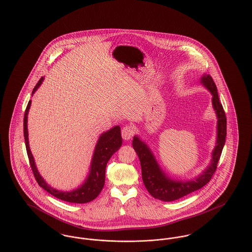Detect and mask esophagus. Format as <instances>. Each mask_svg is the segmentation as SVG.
Returning <instances> with one entry per match:
<instances>
[{"instance_id": "obj_1", "label": "esophagus", "mask_w": 252, "mask_h": 252, "mask_svg": "<svg viewBox=\"0 0 252 252\" xmlns=\"http://www.w3.org/2000/svg\"><path fill=\"white\" fill-rule=\"evenodd\" d=\"M135 128L131 125H126L122 128V137L124 140H129L133 136Z\"/></svg>"}]
</instances>
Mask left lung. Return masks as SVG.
<instances>
[{"mask_svg": "<svg viewBox=\"0 0 252 252\" xmlns=\"http://www.w3.org/2000/svg\"><path fill=\"white\" fill-rule=\"evenodd\" d=\"M201 83L207 88L212 95V105L217 115V142L212 151L211 163L205 171L198 177L190 181H179L170 179L161 169L153 153L148 145L140 140L138 136H134L132 146L136 151L142 167V178L144 185L148 192L154 198L164 202L178 200L189 193L194 192L211 180L215 173L217 163L220 160L222 148L226 137V117L222 105L220 103L217 88L210 75L204 74L201 78Z\"/></svg>", "mask_w": 252, "mask_h": 252, "instance_id": "obj_1", "label": "left lung"}]
</instances>
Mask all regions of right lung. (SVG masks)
Instances as JSON below:
<instances>
[{"mask_svg": "<svg viewBox=\"0 0 252 252\" xmlns=\"http://www.w3.org/2000/svg\"><path fill=\"white\" fill-rule=\"evenodd\" d=\"M43 81H44V77H42L37 83V85L35 86V88L32 91V95L42 85ZM30 104H31V101H30L28 104L25 116H24V136L26 141L28 156L30 159V166L38 185L41 188H43L45 191L50 193L51 195H53L54 197L58 198L60 200H63L65 202L75 203V204H85L94 200L104 188L106 163L109 161L110 157L122 146L123 141L121 136V127L119 126H116L100 136L92 157L89 176L85 181V183L80 188L76 189L72 191H62V190L60 191L51 188L45 183V180L38 172L34 162V158L31 154L30 144H29V131H28V114H29Z\"/></svg>", "mask_w": 252, "mask_h": 252, "instance_id": "obj_1", "label": "right lung"}]
</instances>
